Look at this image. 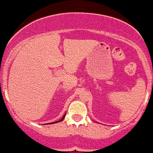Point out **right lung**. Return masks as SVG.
Instances as JSON below:
<instances>
[{
    "label": "right lung",
    "instance_id": "1",
    "mask_svg": "<svg viewBox=\"0 0 153 153\" xmlns=\"http://www.w3.org/2000/svg\"><path fill=\"white\" fill-rule=\"evenodd\" d=\"M65 114H66V113H65ZM65 114H64V116H63V117H62V119H61V120H59V121H56V122H54V123H49V124H53V123H58V122H60V121H62V120H63V119H64V118H65Z\"/></svg>",
    "mask_w": 153,
    "mask_h": 153
}]
</instances>
